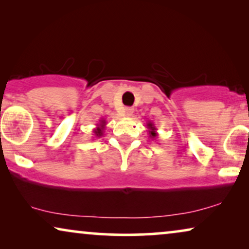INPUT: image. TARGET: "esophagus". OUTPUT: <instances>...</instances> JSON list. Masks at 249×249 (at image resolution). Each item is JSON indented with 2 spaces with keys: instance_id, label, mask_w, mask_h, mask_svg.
I'll use <instances>...</instances> for the list:
<instances>
[{
  "instance_id": "esophagus-1",
  "label": "esophagus",
  "mask_w": 249,
  "mask_h": 249,
  "mask_svg": "<svg viewBox=\"0 0 249 249\" xmlns=\"http://www.w3.org/2000/svg\"><path fill=\"white\" fill-rule=\"evenodd\" d=\"M132 113H134V108H132V107H125L124 108V115H125V117H131Z\"/></svg>"
}]
</instances>
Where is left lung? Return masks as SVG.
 Masks as SVG:
<instances>
[{
    "mask_svg": "<svg viewBox=\"0 0 249 249\" xmlns=\"http://www.w3.org/2000/svg\"><path fill=\"white\" fill-rule=\"evenodd\" d=\"M146 128L148 129V134H149V137H151V139H154L158 138V129H156V127L154 125V124H153L152 121H148L147 124H146Z\"/></svg>",
    "mask_w": 249,
    "mask_h": 249,
    "instance_id": "8db88e82",
    "label": "left lung"
}]
</instances>
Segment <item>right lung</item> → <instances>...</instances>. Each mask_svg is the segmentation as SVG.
I'll use <instances>...</instances> for the list:
<instances>
[{"mask_svg":"<svg viewBox=\"0 0 249 249\" xmlns=\"http://www.w3.org/2000/svg\"><path fill=\"white\" fill-rule=\"evenodd\" d=\"M105 125H107V121H105V119H101V120L98 121V124H96V127H95L94 130H93L95 137L100 138V137H102V136H103Z\"/></svg>","mask_w":249,"mask_h":249,"instance_id":"add662e5","label":"right lung"}]
</instances>
